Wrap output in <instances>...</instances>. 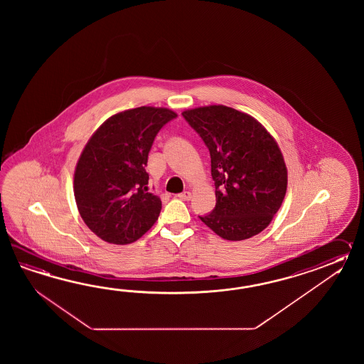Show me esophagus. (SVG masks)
Returning a JSON list of instances; mask_svg holds the SVG:
<instances>
[{
    "instance_id": "1",
    "label": "esophagus",
    "mask_w": 364,
    "mask_h": 364,
    "mask_svg": "<svg viewBox=\"0 0 364 364\" xmlns=\"http://www.w3.org/2000/svg\"><path fill=\"white\" fill-rule=\"evenodd\" d=\"M178 198L181 200L183 201L191 200V193L190 191H183V193H179Z\"/></svg>"
}]
</instances>
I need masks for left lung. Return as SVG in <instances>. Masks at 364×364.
<instances>
[{
    "instance_id": "left-lung-1",
    "label": "left lung",
    "mask_w": 364,
    "mask_h": 364,
    "mask_svg": "<svg viewBox=\"0 0 364 364\" xmlns=\"http://www.w3.org/2000/svg\"><path fill=\"white\" fill-rule=\"evenodd\" d=\"M182 116L208 148L216 187L215 208L199 218L224 240L263 232L287 193V165L276 140L255 118L224 105Z\"/></svg>"
}]
</instances>
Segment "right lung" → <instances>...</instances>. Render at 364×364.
<instances>
[{"mask_svg":"<svg viewBox=\"0 0 364 364\" xmlns=\"http://www.w3.org/2000/svg\"><path fill=\"white\" fill-rule=\"evenodd\" d=\"M177 118L169 109L140 107L110 117L77 164L74 195L85 225L101 240L132 243L155 224L161 200L148 193V154L156 135Z\"/></svg>","mask_w":364,"mask_h":364,"instance_id":"right-lung-1","label":"right lung"}]
</instances>
